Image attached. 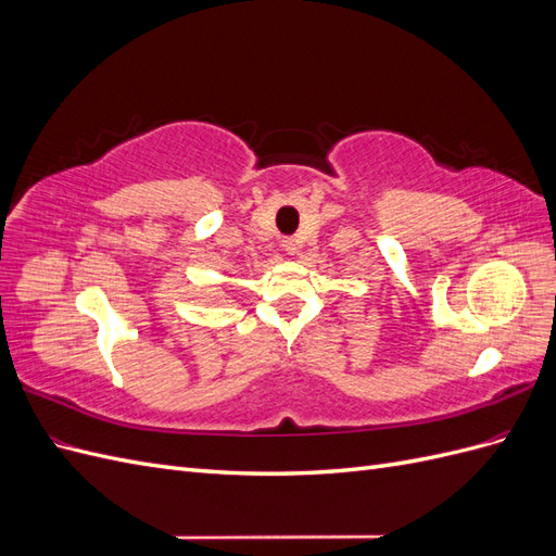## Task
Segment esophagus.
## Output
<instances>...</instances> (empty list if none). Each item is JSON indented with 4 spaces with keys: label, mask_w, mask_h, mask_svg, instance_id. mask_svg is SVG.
I'll return each mask as SVG.
<instances>
[{
    "label": "esophagus",
    "mask_w": 556,
    "mask_h": 556,
    "mask_svg": "<svg viewBox=\"0 0 556 556\" xmlns=\"http://www.w3.org/2000/svg\"><path fill=\"white\" fill-rule=\"evenodd\" d=\"M282 248H285V252H288V255H296V241L294 239H285Z\"/></svg>",
    "instance_id": "1"
}]
</instances>
